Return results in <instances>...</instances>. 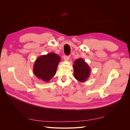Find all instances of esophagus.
<instances>
[{
    "label": "esophagus",
    "mask_w": 130,
    "mask_h": 130,
    "mask_svg": "<svg viewBox=\"0 0 130 130\" xmlns=\"http://www.w3.org/2000/svg\"><path fill=\"white\" fill-rule=\"evenodd\" d=\"M63 58H64V61H68L69 60V56L64 55V56H63Z\"/></svg>",
    "instance_id": "1"
}]
</instances>
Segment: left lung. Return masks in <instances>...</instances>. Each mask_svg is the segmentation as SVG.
<instances>
[{"mask_svg":"<svg viewBox=\"0 0 130 130\" xmlns=\"http://www.w3.org/2000/svg\"><path fill=\"white\" fill-rule=\"evenodd\" d=\"M74 76L80 82L87 80L90 75L91 69L83 58H77L73 63Z\"/></svg>","mask_w":130,"mask_h":130,"instance_id":"left-lung-1","label":"left lung"}]
</instances>
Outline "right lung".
I'll list each match as a JSON object with an SVG mask.
<instances>
[{
  "label": "right lung",
  "mask_w": 130,
  "mask_h": 130,
  "mask_svg": "<svg viewBox=\"0 0 130 130\" xmlns=\"http://www.w3.org/2000/svg\"><path fill=\"white\" fill-rule=\"evenodd\" d=\"M61 58L54 53L39 56L35 61L33 73L43 82H49L56 74Z\"/></svg>",
  "instance_id": "1"
}]
</instances>
